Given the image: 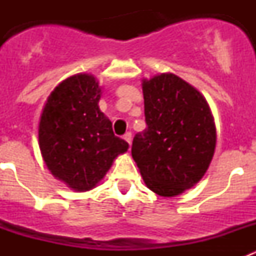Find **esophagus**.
<instances>
[{
	"instance_id": "34e87169",
	"label": "esophagus",
	"mask_w": 256,
	"mask_h": 256,
	"mask_svg": "<svg viewBox=\"0 0 256 256\" xmlns=\"http://www.w3.org/2000/svg\"><path fill=\"white\" fill-rule=\"evenodd\" d=\"M123 138L126 140V141L128 142V144H130V142H132V133H130V132H126V134L123 136Z\"/></svg>"
}]
</instances>
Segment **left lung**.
Here are the masks:
<instances>
[{
	"mask_svg": "<svg viewBox=\"0 0 256 256\" xmlns=\"http://www.w3.org/2000/svg\"><path fill=\"white\" fill-rule=\"evenodd\" d=\"M148 128L133 138L132 156L146 186L177 196L204 177L216 130L205 97L172 73L142 80Z\"/></svg>",
	"mask_w": 256,
	"mask_h": 256,
	"instance_id": "left-lung-1",
	"label": "left lung"
}]
</instances>
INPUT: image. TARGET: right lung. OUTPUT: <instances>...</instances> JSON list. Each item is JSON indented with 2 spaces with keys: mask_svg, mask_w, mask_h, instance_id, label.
<instances>
[{
  "mask_svg": "<svg viewBox=\"0 0 256 256\" xmlns=\"http://www.w3.org/2000/svg\"><path fill=\"white\" fill-rule=\"evenodd\" d=\"M101 88L91 74H76L51 92L38 126L47 168L74 191L96 187L128 144L112 132L98 108Z\"/></svg>",
  "mask_w": 256,
  "mask_h": 256,
  "instance_id": "add662e5",
  "label": "right lung"
}]
</instances>
